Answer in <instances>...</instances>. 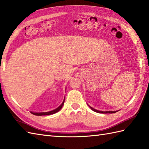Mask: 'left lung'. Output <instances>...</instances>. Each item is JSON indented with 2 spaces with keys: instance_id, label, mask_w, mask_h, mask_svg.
I'll list each match as a JSON object with an SVG mask.
<instances>
[{
  "instance_id": "left-lung-1",
  "label": "left lung",
  "mask_w": 149,
  "mask_h": 149,
  "mask_svg": "<svg viewBox=\"0 0 149 149\" xmlns=\"http://www.w3.org/2000/svg\"><path fill=\"white\" fill-rule=\"evenodd\" d=\"M90 108L92 109V110H93L95 112H97V113H115V112H117V111H99V110H95V109H94L93 108H92L90 107Z\"/></svg>"
}]
</instances>
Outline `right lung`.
<instances>
[{"label":"right lung","instance_id":"obj_1","mask_svg":"<svg viewBox=\"0 0 149 149\" xmlns=\"http://www.w3.org/2000/svg\"><path fill=\"white\" fill-rule=\"evenodd\" d=\"M64 101H65V100H64L63 102H62V103L61 104V105L60 106V107H58L57 108H56L55 110H52V111H48V112H41V113H34V112H31V113L33 114V115H38V116H41V115H48L54 114V113H56V112L58 111L62 108V106L64 105Z\"/></svg>","mask_w":149,"mask_h":149}]
</instances>
